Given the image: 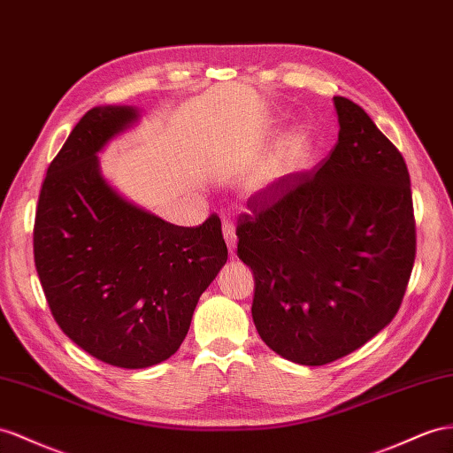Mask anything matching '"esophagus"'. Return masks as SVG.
<instances>
[{
	"instance_id": "1",
	"label": "esophagus",
	"mask_w": 453,
	"mask_h": 453,
	"mask_svg": "<svg viewBox=\"0 0 453 453\" xmlns=\"http://www.w3.org/2000/svg\"><path fill=\"white\" fill-rule=\"evenodd\" d=\"M224 239H226V245L229 249V252H234L237 247V235H235V227L231 226L227 219H224Z\"/></svg>"
}]
</instances>
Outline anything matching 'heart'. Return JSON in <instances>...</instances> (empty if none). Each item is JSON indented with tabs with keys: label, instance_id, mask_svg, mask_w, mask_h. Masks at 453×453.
Returning a JSON list of instances; mask_svg holds the SVG:
<instances>
[{
	"label": "heart",
	"instance_id": "heart-1",
	"mask_svg": "<svg viewBox=\"0 0 453 453\" xmlns=\"http://www.w3.org/2000/svg\"><path fill=\"white\" fill-rule=\"evenodd\" d=\"M310 149L308 135L303 130H295L291 134H287L283 139V143L277 150L275 157L270 160V165L264 168L260 173V181L268 183L277 178L285 176L287 172H291L300 160H303Z\"/></svg>",
	"mask_w": 453,
	"mask_h": 453
}]
</instances>
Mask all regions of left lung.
I'll return each instance as SVG.
<instances>
[{"mask_svg":"<svg viewBox=\"0 0 453 453\" xmlns=\"http://www.w3.org/2000/svg\"><path fill=\"white\" fill-rule=\"evenodd\" d=\"M333 101L341 130L331 155L257 195L237 226V257L254 273V326L300 365L331 364L385 329L415 260L403 157L362 107Z\"/></svg>","mask_w":453,"mask_h":453,"instance_id":"left-lung-1","label":"left lung"}]
</instances>
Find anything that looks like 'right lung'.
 I'll return each mask as SVG.
<instances>
[{"label":"right lung","mask_w":453,"mask_h":453,"mask_svg":"<svg viewBox=\"0 0 453 453\" xmlns=\"http://www.w3.org/2000/svg\"><path fill=\"white\" fill-rule=\"evenodd\" d=\"M142 112L88 111L43 180L34 262L55 321L101 362L143 369L178 352L201 295L227 260L222 222L173 226L127 201L99 153Z\"/></svg>","instance_id":"right-lung-1"}]
</instances>
